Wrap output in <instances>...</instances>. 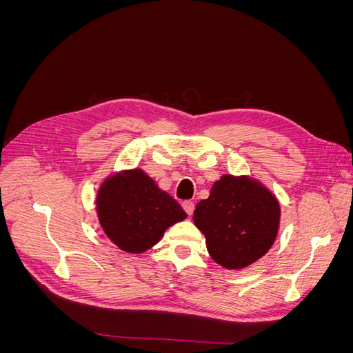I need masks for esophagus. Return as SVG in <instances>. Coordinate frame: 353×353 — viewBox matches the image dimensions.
<instances>
[{
	"instance_id": "obj_1",
	"label": "esophagus",
	"mask_w": 353,
	"mask_h": 353,
	"mask_svg": "<svg viewBox=\"0 0 353 353\" xmlns=\"http://www.w3.org/2000/svg\"><path fill=\"white\" fill-rule=\"evenodd\" d=\"M183 208H184V210L187 212L188 216L193 215V212H194V203H193V201H184V203H183Z\"/></svg>"
}]
</instances>
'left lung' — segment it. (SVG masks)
<instances>
[{"instance_id": "1", "label": "left lung", "mask_w": 353, "mask_h": 353, "mask_svg": "<svg viewBox=\"0 0 353 353\" xmlns=\"http://www.w3.org/2000/svg\"><path fill=\"white\" fill-rule=\"evenodd\" d=\"M280 203L259 181L223 175L197 203L196 227L212 259L227 270L252 265L271 249L280 225Z\"/></svg>"}]
</instances>
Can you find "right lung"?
<instances>
[{"mask_svg": "<svg viewBox=\"0 0 353 353\" xmlns=\"http://www.w3.org/2000/svg\"><path fill=\"white\" fill-rule=\"evenodd\" d=\"M97 215L105 236L126 253H143L187 213L141 169L109 176L97 194Z\"/></svg>", "mask_w": 353, "mask_h": 353, "instance_id": "right-lung-1", "label": "right lung"}]
</instances>
